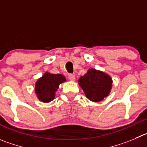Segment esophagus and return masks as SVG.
<instances>
[{"label": "esophagus", "mask_w": 147, "mask_h": 147, "mask_svg": "<svg viewBox=\"0 0 147 147\" xmlns=\"http://www.w3.org/2000/svg\"><path fill=\"white\" fill-rule=\"evenodd\" d=\"M75 79H76V77H75L74 74L68 75V79H69L70 81H72V82H74V81H75Z\"/></svg>", "instance_id": "1"}]
</instances>
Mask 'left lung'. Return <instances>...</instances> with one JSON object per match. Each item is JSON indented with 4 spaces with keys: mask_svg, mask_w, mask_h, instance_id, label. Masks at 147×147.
I'll list each match as a JSON object with an SVG mask.
<instances>
[{
    "mask_svg": "<svg viewBox=\"0 0 147 147\" xmlns=\"http://www.w3.org/2000/svg\"><path fill=\"white\" fill-rule=\"evenodd\" d=\"M78 82L89 100L100 102L110 94L113 80L105 73L90 68Z\"/></svg>",
    "mask_w": 147,
    "mask_h": 147,
    "instance_id": "8db88e82",
    "label": "left lung"
}]
</instances>
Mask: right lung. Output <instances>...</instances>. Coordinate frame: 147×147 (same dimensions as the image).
<instances>
[{
  "label": "right lung",
  "mask_w": 147,
  "mask_h": 147,
  "mask_svg": "<svg viewBox=\"0 0 147 147\" xmlns=\"http://www.w3.org/2000/svg\"><path fill=\"white\" fill-rule=\"evenodd\" d=\"M65 76L61 74H53L46 72L35 84V93L39 100L43 102L53 100L59 85L65 82Z\"/></svg>",
  "instance_id": "1"
}]
</instances>
